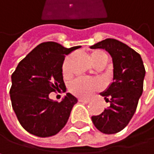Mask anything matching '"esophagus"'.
Masks as SVG:
<instances>
[{
	"label": "esophagus",
	"instance_id": "obj_1",
	"mask_svg": "<svg viewBox=\"0 0 154 154\" xmlns=\"http://www.w3.org/2000/svg\"><path fill=\"white\" fill-rule=\"evenodd\" d=\"M79 102H80V103H88L90 102V100H88V99H82V98H80V99H79Z\"/></svg>",
	"mask_w": 154,
	"mask_h": 154
}]
</instances>
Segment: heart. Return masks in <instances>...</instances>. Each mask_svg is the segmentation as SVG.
<instances>
[{
    "mask_svg": "<svg viewBox=\"0 0 154 154\" xmlns=\"http://www.w3.org/2000/svg\"><path fill=\"white\" fill-rule=\"evenodd\" d=\"M90 58L92 63L98 62L100 60H107V55L104 51L101 50L93 51ZM68 61L69 58H67L63 63V72L64 76H68L70 72L68 68ZM103 87L102 82L97 79H88V78H77L74 81H72L69 85V90L72 93L82 98H89L91 96L99 90H101Z\"/></svg>",
    "mask_w": 154,
    "mask_h": 154,
    "instance_id": "b5f03b06",
    "label": "heart"
}]
</instances>
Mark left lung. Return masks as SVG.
<instances>
[{
  "instance_id": "obj_1",
  "label": "left lung",
  "mask_w": 154,
  "mask_h": 154,
  "mask_svg": "<svg viewBox=\"0 0 154 154\" xmlns=\"http://www.w3.org/2000/svg\"><path fill=\"white\" fill-rule=\"evenodd\" d=\"M91 48L107 51L113 64L112 82L100 93L110 106L91 116V121L105 134L117 133L127 126L136 111L143 91L145 68L138 52L115 39H105Z\"/></svg>"
}]
</instances>
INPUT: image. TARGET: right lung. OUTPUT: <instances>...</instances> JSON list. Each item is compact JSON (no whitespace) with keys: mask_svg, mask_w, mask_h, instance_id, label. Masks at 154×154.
Segmentation results:
<instances>
[{"mask_svg":"<svg viewBox=\"0 0 154 154\" xmlns=\"http://www.w3.org/2000/svg\"><path fill=\"white\" fill-rule=\"evenodd\" d=\"M79 48L42 42L19 63L11 74V106L19 122L31 134L50 137L67 123L77 98L68 92L58 103L51 100L49 94L65 86L63 76L65 55Z\"/></svg>","mask_w":154,"mask_h":154,"instance_id":"add662e5","label":"right lung"}]
</instances>
